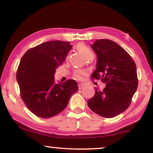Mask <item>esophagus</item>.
Wrapping results in <instances>:
<instances>
[{
	"mask_svg": "<svg viewBox=\"0 0 153 153\" xmlns=\"http://www.w3.org/2000/svg\"><path fill=\"white\" fill-rule=\"evenodd\" d=\"M84 86H85L84 83H79V85H78L79 89H82Z\"/></svg>",
	"mask_w": 153,
	"mask_h": 153,
	"instance_id": "obj_1",
	"label": "esophagus"
}]
</instances>
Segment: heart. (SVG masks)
Segmentation results:
<instances>
[{"mask_svg":"<svg viewBox=\"0 0 153 153\" xmlns=\"http://www.w3.org/2000/svg\"><path fill=\"white\" fill-rule=\"evenodd\" d=\"M76 48L81 53L83 54V55L85 56V57L88 58L90 56L93 55V51H91V49H90L88 46L84 45V44L83 43L79 44V45H77ZM69 56L70 55H68V56H67V59H68L69 58ZM85 74H86V72L84 70H76L74 73V76L75 79L81 80V79H82L83 76H84Z\"/></svg>","mask_w":153,"mask_h":153,"instance_id":"b5f03b06","label":"heart"}]
</instances>
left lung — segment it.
<instances>
[{"mask_svg":"<svg viewBox=\"0 0 153 153\" xmlns=\"http://www.w3.org/2000/svg\"><path fill=\"white\" fill-rule=\"evenodd\" d=\"M91 47L97 58L92 78L100 79L106 86L103 91L95 88L88 105L100 116L114 118L130 105L138 87L137 66L129 54L110 39H97Z\"/></svg>","mask_w":153,"mask_h":153,"instance_id":"obj_1","label":"left lung"}]
</instances>
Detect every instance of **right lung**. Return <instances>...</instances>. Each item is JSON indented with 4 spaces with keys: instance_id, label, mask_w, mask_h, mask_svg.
Masks as SVG:
<instances>
[{
    "instance_id": "add662e5",
    "label": "right lung",
    "mask_w": 153,
    "mask_h": 153,
    "mask_svg": "<svg viewBox=\"0 0 153 153\" xmlns=\"http://www.w3.org/2000/svg\"><path fill=\"white\" fill-rule=\"evenodd\" d=\"M72 46L69 42H46L28 49L16 72L21 97L29 110L42 118L62 111L72 94L78 91L73 79L55 83L56 69L65 60Z\"/></svg>"
}]
</instances>
